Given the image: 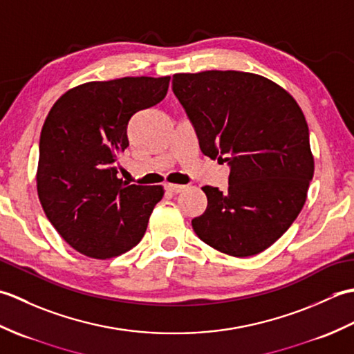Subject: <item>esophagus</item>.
<instances>
[{
    "label": "esophagus",
    "instance_id": "1",
    "mask_svg": "<svg viewBox=\"0 0 354 354\" xmlns=\"http://www.w3.org/2000/svg\"><path fill=\"white\" fill-rule=\"evenodd\" d=\"M164 189L167 190L169 193L176 194V193H181L185 189V187L184 185H179V184H165Z\"/></svg>",
    "mask_w": 354,
    "mask_h": 354
}]
</instances>
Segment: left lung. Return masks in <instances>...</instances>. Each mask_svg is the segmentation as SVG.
Here are the masks:
<instances>
[{
	"label": "left lung",
	"mask_w": 354,
	"mask_h": 354,
	"mask_svg": "<svg viewBox=\"0 0 354 354\" xmlns=\"http://www.w3.org/2000/svg\"><path fill=\"white\" fill-rule=\"evenodd\" d=\"M171 86L202 153L231 167L227 192L202 187L208 205L192 221L194 232L232 257L268 250L301 212L313 178L301 108L280 85L252 73H179Z\"/></svg>",
	"instance_id": "8db88e82"
}]
</instances>
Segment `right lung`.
Returning <instances> with one entry per match:
<instances>
[{"label":"right lung","instance_id":"right-lung-1","mask_svg":"<svg viewBox=\"0 0 354 354\" xmlns=\"http://www.w3.org/2000/svg\"><path fill=\"white\" fill-rule=\"evenodd\" d=\"M170 77L88 82L53 104L42 126L37 196L47 219L74 250L106 260L140 243L162 185H126L118 156L133 114L160 103Z\"/></svg>","mask_w":354,"mask_h":354}]
</instances>
